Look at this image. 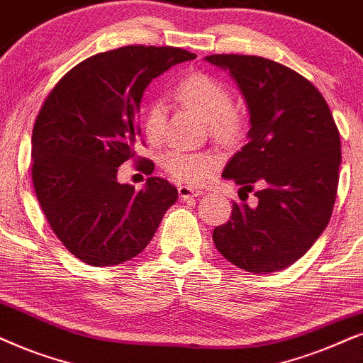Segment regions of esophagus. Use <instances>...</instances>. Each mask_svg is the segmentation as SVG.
I'll list each match as a JSON object with an SVG mask.
<instances>
[{
	"label": "esophagus",
	"mask_w": 363,
	"mask_h": 363,
	"mask_svg": "<svg viewBox=\"0 0 363 363\" xmlns=\"http://www.w3.org/2000/svg\"><path fill=\"white\" fill-rule=\"evenodd\" d=\"M177 191H179V197H181L182 201L191 199V197L203 196V189H197V187H192V186H179Z\"/></svg>",
	"instance_id": "1"
}]
</instances>
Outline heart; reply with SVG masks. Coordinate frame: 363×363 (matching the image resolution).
<instances>
[{
    "mask_svg": "<svg viewBox=\"0 0 363 363\" xmlns=\"http://www.w3.org/2000/svg\"><path fill=\"white\" fill-rule=\"evenodd\" d=\"M174 97L197 117L208 122L211 135L223 144H231L242 130V117L233 107V95L223 82L206 73H191L179 82ZM166 122V108L160 102H150L144 110L142 127L149 140L159 142ZM213 152H182L169 150L162 157V167L174 177L186 182H203L218 166Z\"/></svg>",
    "mask_w": 363,
    "mask_h": 363,
    "instance_id": "obj_1",
    "label": "heart"
}]
</instances>
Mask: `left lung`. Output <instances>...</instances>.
<instances>
[{
  "label": "left lung",
  "mask_w": 363,
  "mask_h": 363,
  "mask_svg": "<svg viewBox=\"0 0 363 363\" xmlns=\"http://www.w3.org/2000/svg\"><path fill=\"white\" fill-rule=\"evenodd\" d=\"M206 60L231 73L250 110L247 142L223 177L250 192L258 186V204L233 203L213 241L238 268L279 272L313 246L332 218L342 162L337 123L318 89L281 63L224 53Z\"/></svg>",
  "instance_id": "1"
}]
</instances>
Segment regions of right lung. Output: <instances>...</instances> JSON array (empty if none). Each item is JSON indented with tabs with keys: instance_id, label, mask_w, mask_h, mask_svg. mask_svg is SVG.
<instances>
[{
	"instance_id": "right-lung-1",
	"label": "right lung",
	"mask_w": 363,
	"mask_h": 363,
	"mask_svg": "<svg viewBox=\"0 0 363 363\" xmlns=\"http://www.w3.org/2000/svg\"><path fill=\"white\" fill-rule=\"evenodd\" d=\"M187 50L130 45L94 55L60 79L36 116L31 179L45 218L63 246L91 266H113L149 245L177 189L162 177L145 187L117 181L135 157L144 90L169 68L194 60ZM139 160V159H135ZM137 167L152 174L154 162Z\"/></svg>"
}]
</instances>
